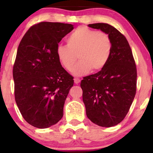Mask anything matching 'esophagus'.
<instances>
[{"mask_svg":"<svg viewBox=\"0 0 153 153\" xmlns=\"http://www.w3.org/2000/svg\"><path fill=\"white\" fill-rule=\"evenodd\" d=\"M74 83H76V84H78V83L81 81V79L79 78H74Z\"/></svg>","mask_w":153,"mask_h":153,"instance_id":"obj_1","label":"esophagus"}]
</instances>
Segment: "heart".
<instances>
[{"mask_svg":"<svg viewBox=\"0 0 153 153\" xmlns=\"http://www.w3.org/2000/svg\"><path fill=\"white\" fill-rule=\"evenodd\" d=\"M67 45H58L56 55L65 69L71 70L77 60L78 63L72 69V73L79 76L91 70H102L109 60L112 42L109 35L103 31L80 26L67 37Z\"/></svg>","mask_w":153,"mask_h":153,"instance_id":"heart-1","label":"heart"}]
</instances>
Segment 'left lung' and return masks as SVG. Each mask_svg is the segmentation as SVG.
Here are the masks:
<instances>
[{"label": "left lung", "mask_w": 153, "mask_h": 153, "mask_svg": "<svg viewBox=\"0 0 153 153\" xmlns=\"http://www.w3.org/2000/svg\"><path fill=\"white\" fill-rule=\"evenodd\" d=\"M88 26L107 33L112 50L102 70L81 80L83 102L87 117L92 122L101 127H113L123 120L135 97V60L126 37L116 28L104 23Z\"/></svg>", "instance_id": "left-lung-1"}]
</instances>
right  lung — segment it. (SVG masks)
Wrapping results in <instances>:
<instances>
[{
    "mask_svg": "<svg viewBox=\"0 0 153 153\" xmlns=\"http://www.w3.org/2000/svg\"><path fill=\"white\" fill-rule=\"evenodd\" d=\"M74 26L40 22L27 30L13 66L14 97L23 118L37 128H47L63 116V106L74 77L58 59V43Z\"/></svg>",
    "mask_w": 153,
    "mask_h": 153,
    "instance_id": "add662e5",
    "label": "right lung"
}]
</instances>
